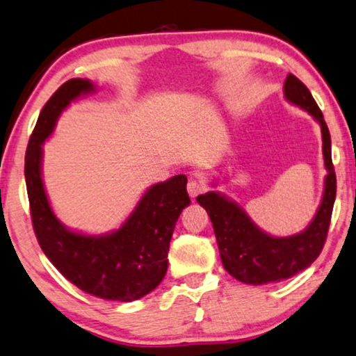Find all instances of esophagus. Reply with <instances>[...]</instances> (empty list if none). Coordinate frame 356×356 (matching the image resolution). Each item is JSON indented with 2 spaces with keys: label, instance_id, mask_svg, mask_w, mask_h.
<instances>
[{
  "label": "esophagus",
  "instance_id": "obj_1",
  "mask_svg": "<svg viewBox=\"0 0 356 356\" xmlns=\"http://www.w3.org/2000/svg\"><path fill=\"white\" fill-rule=\"evenodd\" d=\"M207 188V184L203 181H197V179H191L187 184V192L191 197H197L198 193H202Z\"/></svg>",
  "mask_w": 356,
  "mask_h": 356
}]
</instances>
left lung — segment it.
Wrapping results in <instances>:
<instances>
[{
	"instance_id": "obj_1",
	"label": "left lung",
	"mask_w": 356,
	"mask_h": 356,
	"mask_svg": "<svg viewBox=\"0 0 356 356\" xmlns=\"http://www.w3.org/2000/svg\"><path fill=\"white\" fill-rule=\"evenodd\" d=\"M285 96L288 101L305 108L321 123L322 151L329 174L325 177L322 203L311 225L296 236L273 238L260 231L236 203L226 200L220 193L208 192L197 197V202L205 208L213 222L226 272L248 285L286 280L309 267L324 248L332 218L337 179L330 151V134L324 115L309 89L295 74H288Z\"/></svg>"
}]
</instances>
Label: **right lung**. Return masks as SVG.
I'll use <instances>...</instances> for the list:
<instances>
[{"mask_svg":"<svg viewBox=\"0 0 356 356\" xmlns=\"http://www.w3.org/2000/svg\"><path fill=\"white\" fill-rule=\"evenodd\" d=\"M92 89L88 79H70L40 111L24 165L32 226L44 254L66 280L102 300L129 302L148 295L164 278L175 221L191 203L187 177L175 175L151 187L115 233L91 238L66 229L51 211L42 184V143L63 108Z\"/></svg>","mask_w":356,"mask_h":356,"instance_id":"add662e5","label":"right lung"}]
</instances>
